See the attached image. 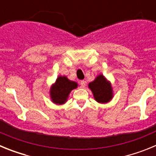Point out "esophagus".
Returning <instances> with one entry per match:
<instances>
[{
    "instance_id": "1",
    "label": "esophagus",
    "mask_w": 156,
    "mask_h": 156,
    "mask_svg": "<svg viewBox=\"0 0 156 156\" xmlns=\"http://www.w3.org/2000/svg\"><path fill=\"white\" fill-rule=\"evenodd\" d=\"M80 86L82 88H85L86 87V83H85V81L84 80H81L80 81Z\"/></svg>"
}]
</instances>
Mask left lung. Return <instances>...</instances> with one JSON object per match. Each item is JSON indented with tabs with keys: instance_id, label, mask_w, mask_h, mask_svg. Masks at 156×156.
I'll use <instances>...</instances> for the list:
<instances>
[{
	"instance_id": "8db88e82",
	"label": "left lung",
	"mask_w": 156,
	"mask_h": 156,
	"mask_svg": "<svg viewBox=\"0 0 156 156\" xmlns=\"http://www.w3.org/2000/svg\"><path fill=\"white\" fill-rule=\"evenodd\" d=\"M97 102L105 104L113 98V89L109 80L103 74H99L92 82L88 84Z\"/></svg>"
}]
</instances>
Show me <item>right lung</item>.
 Instances as JSON below:
<instances>
[{
	"instance_id": "add662e5",
	"label": "right lung",
	"mask_w": 156,
	"mask_h": 156,
	"mask_svg": "<svg viewBox=\"0 0 156 156\" xmlns=\"http://www.w3.org/2000/svg\"><path fill=\"white\" fill-rule=\"evenodd\" d=\"M78 83L69 80L66 76H58L55 82L51 86L49 94L54 104L61 105L65 104L69 98V95L73 90L77 88Z\"/></svg>"
}]
</instances>
